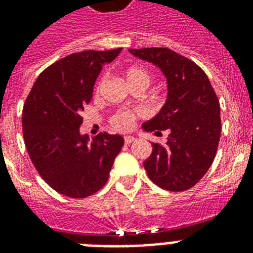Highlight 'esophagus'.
<instances>
[{
  "label": "esophagus",
  "mask_w": 253,
  "mask_h": 253,
  "mask_svg": "<svg viewBox=\"0 0 253 253\" xmlns=\"http://www.w3.org/2000/svg\"><path fill=\"white\" fill-rule=\"evenodd\" d=\"M132 142H135L134 136H125V144H131Z\"/></svg>",
  "instance_id": "esophagus-1"
}]
</instances>
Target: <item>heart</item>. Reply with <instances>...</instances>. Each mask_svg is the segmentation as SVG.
Returning a JSON list of instances; mask_svg holds the SVG:
<instances>
[{
	"label": "heart",
	"instance_id": "heart-1",
	"mask_svg": "<svg viewBox=\"0 0 253 253\" xmlns=\"http://www.w3.org/2000/svg\"><path fill=\"white\" fill-rule=\"evenodd\" d=\"M127 84H132V83H144L148 86L151 81L150 73L147 72L146 69L142 67H130L125 73ZM140 114L136 110H121L117 111L111 117L110 122L114 128L121 131L130 130L132 125H134L135 118Z\"/></svg>",
	"mask_w": 253,
	"mask_h": 253
}]
</instances>
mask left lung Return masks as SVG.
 <instances>
[{
	"label": "left lung",
	"mask_w": 253,
	"mask_h": 253,
	"mask_svg": "<svg viewBox=\"0 0 253 253\" xmlns=\"http://www.w3.org/2000/svg\"><path fill=\"white\" fill-rule=\"evenodd\" d=\"M134 56L152 63L167 79L164 106L143 130L162 135L166 144L152 143L144 168L152 182L169 192L193 188L214 162L220 138V106L206 73L188 57L169 48L128 49Z\"/></svg>",
	"instance_id": "obj_1"
}]
</instances>
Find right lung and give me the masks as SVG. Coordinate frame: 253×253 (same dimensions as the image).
I'll list each match as a JSON object with an SVG mask.
<instances>
[{
    "instance_id": "add662e5",
    "label": "right lung",
    "mask_w": 253,
    "mask_h": 253,
    "mask_svg": "<svg viewBox=\"0 0 253 253\" xmlns=\"http://www.w3.org/2000/svg\"><path fill=\"white\" fill-rule=\"evenodd\" d=\"M122 48L83 51L49 65L38 77L22 114L23 138L38 173L60 194L85 198L106 184L121 135H81V111L90 102L101 69Z\"/></svg>"
}]
</instances>
